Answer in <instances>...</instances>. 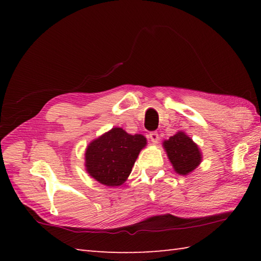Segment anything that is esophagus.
Wrapping results in <instances>:
<instances>
[{
  "mask_svg": "<svg viewBox=\"0 0 261 261\" xmlns=\"http://www.w3.org/2000/svg\"><path fill=\"white\" fill-rule=\"evenodd\" d=\"M148 138L151 139V141H152V143H153L154 145H156V144H158V141H159V134H158L156 131L149 132V135H148Z\"/></svg>",
  "mask_w": 261,
  "mask_h": 261,
  "instance_id": "obj_1",
  "label": "esophagus"
}]
</instances>
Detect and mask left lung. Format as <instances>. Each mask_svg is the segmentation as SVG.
<instances>
[{
	"mask_svg": "<svg viewBox=\"0 0 261 261\" xmlns=\"http://www.w3.org/2000/svg\"><path fill=\"white\" fill-rule=\"evenodd\" d=\"M162 146L167 156L178 175L191 174L202 161V154L198 145L185 132L178 131L169 139L163 140Z\"/></svg>",
	"mask_w": 261,
	"mask_h": 261,
	"instance_id": "8db88e82",
	"label": "left lung"
}]
</instances>
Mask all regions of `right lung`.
I'll return each instance as SVG.
<instances>
[{
    "label": "right lung",
    "mask_w": 261,
    "mask_h": 261,
    "mask_svg": "<svg viewBox=\"0 0 261 261\" xmlns=\"http://www.w3.org/2000/svg\"><path fill=\"white\" fill-rule=\"evenodd\" d=\"M147 144L143 135L113 127L87 145L85 170L106 187H120L131 174L139 153Z\"/></svg>",
    "instance_id": "obj_1"
}]
</instances>
